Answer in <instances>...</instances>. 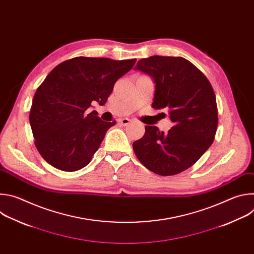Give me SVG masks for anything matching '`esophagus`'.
Returning <instances> with one entry per match:
<instances>
[{
    "label": "esophagus",
    "instance_id": "esophagus-1",
    "mask_svg": "<svg viewBox=\"0 0 254 254\" xmlns=\"http://www.w3.org/2000/svg\"><path fill=\"white\" fill-rule=\"evenodd\" d=\"M130 123V121L128 120V119H123V120H120V124L122 125V126H124V127H126V126H128V124Z\"/></svg>",
    "mask_w": 254,
    "mask_h": 254
}]
</instances>
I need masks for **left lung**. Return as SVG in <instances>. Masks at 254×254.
<instances>
[{
	"label": "left lung",
	"instance_id": "left-lung-1",
	"mask_svg": "<svg viewBox=\"0 0 254 254\" xmlns=\"http://www.w3.org/2000/svg\"><path fill=\"white\" fill-rule=\"evenodd\" d=\"M155 82L152 107L168 111L174 124L168 132L146 126L132 143L138 161L161 176H173L193 166L212 144L218 125L214 90L202 72L183 57L151 56L135 66ZM165 115V114H164Z\"/></svg>",
	"mask_w": 254,
	"mask_h": 254
}]
</instances>
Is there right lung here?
I'll use <instances>...</instances> for the list:
<instances>
[{
    "mask_svg": "<svg viewBox=\"0 0 254 254\" xmlns=\"http://www.w3.org/2000/svg\"><path fill=\"white\" fill-rule=\"evenodd\" d=\"M136 59L75 57L57 65L36 90L29 120L35 146L54 168L74 172L87 166L100 147L107 123L95 111L86 115L92 101L103 105L116 81Z\"/></svg>",
    "mask_w": 254,
    "mask_h": 254,
    "instance_id": "1",
    "label": "right lung"
}]
</instances>
